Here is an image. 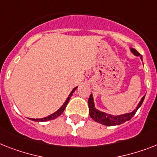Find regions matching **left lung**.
<instances>
[{
	"mask_svg": "<svg viewBox=\"0 0 157 157\" xmlns=\"http://www.w3.org/2000/svg\"><path fill=\"white\" fill-rule=\"evenodd\" d=\"M131 51H132V53L134 55H136V56L140 57L141 60H143V59H142V55H140V54L136 50H135L133 48H131ZM144 97H145V95L141 99L140 102L139 103V104H138V106L136 107V108L133 111L130 112V113H126L124 114V115H120V116H112V115H109V114H107L105 113V112H103V111H99V110H97L96 108L94 107V99H93L92 94H90V97H89V99H88L89 114H90V117L92 118L95 122L100 123V124H103V125H106V126H116V125H120V124H124V123H125L126 121L130 120L134 116V115L136 114L137 110L139 109V107H140L141 104L143 103Z\"/></svg>",
	"mask_w": 157,
	"mask_h": 157,
	"instance_id": "1",
	"label": "left lung"
}]
</instances>
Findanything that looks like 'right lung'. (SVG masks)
<instances>
[{
    "label": "right lung",
    "mask_w": 157,
    "mask_h": 157,
    "mask_svg": "<svg viewBox=\"0 0 157 157\" xmlns=\"http://www.w3.org/2000/svg\"><path fill=\"white\" fill-rule=\"evenodd\" d=\"M78 86H76V87H75L72 90V91L71 92V94H69V96L67 97V100L65 101V103H63V106L59 108V109L57 111H55L54 113L51 114V115H50V116H48L47 117H45V118H42V119H29V120H33V121H41V122H46V121H49V120H54V119H56L57 117H58L59 116H61V114L63 113V111H64L65 108H66V107H67V103H68V102H69L70 99H71V97L73 95V93L75 92V90L77 89Z\"/></svg>",
    "instance_id": "1"
}]
</instances>
